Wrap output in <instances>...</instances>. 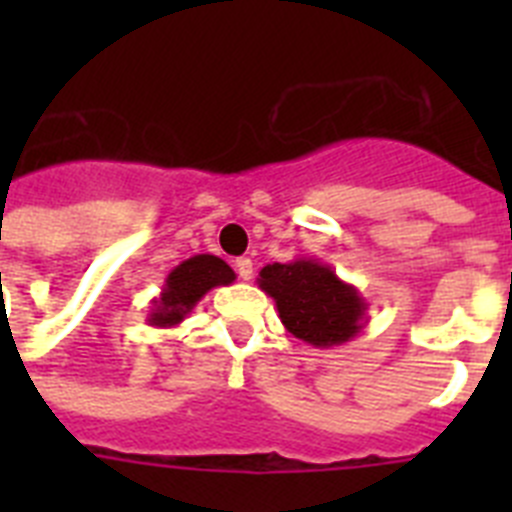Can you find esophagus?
<instances>
[{
    "mask_svg": "<svg viewBox=\"0 0 512 512\" xmlns=\"http://www.w3.org/2000/svg\"><path fill=\"white\" fill-rule=\"evenodd\" d=\"M235 271H238V277L243 279V282H248V279L253 277V261L251 259H246V256H243V259H235Z\"/></svg>",
    "mask_w": 512,
    "mask_h": 512,
    "instance_id": "34e87169",
    "label": "esophagus"
}]
</instances>
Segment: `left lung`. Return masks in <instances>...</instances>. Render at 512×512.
Wrapping results in <instances>:
<instances>
[{
    "label": "left lung",
    "instance_id": "obj_1",
    "mask_svg": "<svg viewBox=\"0 0 512 512\" xmlns=\"http://www.w3.org/2000/svg\"><path fill=\"white\" fill-rule=\"evenodd\" d=\"M259 287L277 302L279 320L300 341L315 348L354 341L366 325V300L320 259L266 264Z\"/></svg>",
    "mask_w": 512,
    "mask_h": 512
}]
</instances>
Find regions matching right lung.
Instances as JSON below:
<instances>
[{"mask_svg": "<svg viewBox=\"0 0 512 512\" xmlns=\"http://www.w3.org/2000/svg\"><path fill=\"white\" fill-rule=\"evenodd\" d=\"M235 282V271L212 253H197L169 271L161 295L151 300L146 323L153 328H174L182 323L202 297L215 287Z\"/></svg>", "mask_w": 512, "mask_h": 512, "instance_id": "add662e5", "label": "right lung"}]
</instances>
